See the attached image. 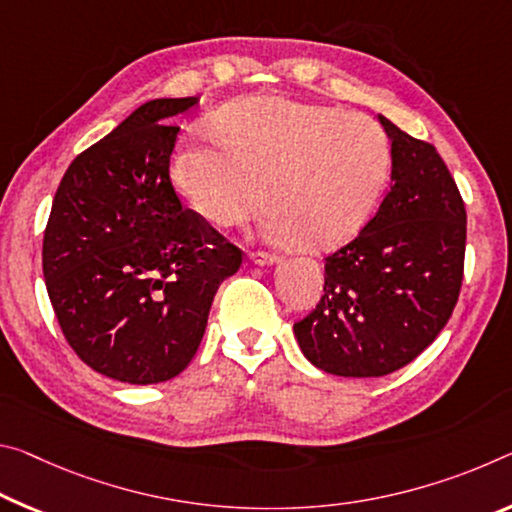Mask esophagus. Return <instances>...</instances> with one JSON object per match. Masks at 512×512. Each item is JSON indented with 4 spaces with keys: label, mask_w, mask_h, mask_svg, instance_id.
Instances as JSON below:
<instances>
[{
    "label": "esophagus",
    "mask_w": 512,
    "mask_h": 512,
    "mask_svg": "<svg viewBox=\"0 0 512 512\" xmlns=\"http://www.w3.org/2000/svg\"><path fill=\"white\" fill-rule=\"evenodd\" d=\"M248 259L253 264H259V266H266V264H273L275 262V255L266 253V250H250L248 253Z\"/></svg>",
    "instance_id": "esophagus-1"
}]
</instances>
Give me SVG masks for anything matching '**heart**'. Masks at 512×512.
I'll use <instances>...</instances> for the list:
<instances>
[{
    "instance_id": "heart-1",
    "label": "heart",
    "mask_w": 512,
    "mask_h": 512,
    "mask_svg": "<svg viewBox=\"0 0 512 512\" xmlns=\"http://www.w3.org/2000/svg\"><path fill=\"white\" fill-rule=\"evenodd\" d=\"M216 145L189 143L175 154L173 184L193 212L230 227L259 202L266 227L300 250H330L360 232L376 209L392 168L389 141L376 120L291 100L253 95L212 120Z\"/></svg>"
}]
</instances>
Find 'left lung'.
Masks as SVG:
<instances>
[{
  "instance_id": "left-lung-1",
  "label": "left lung",
  "mask_w": 512,
  "mask_h": 512,
  "mask_svg": "<svg viewBox=\"0 0 512 512\" xmlns=\"http://www.w3.org/2000/svg\"><path fill=\"white\" fill-rule=\"evenodd\" d=\"M392 141V180L376 216L326 257L314 310L294 323L314 367L346 378L387 376L435 342L458 303L467 214L431 143L378 116Z\"/></svg>"
}]
</instances>
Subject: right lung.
<instances>
[{
	"label": "right lung",
	"instance_id": "1",
	"mask_svg": "<svg viewBox=\"0 0 512 512\" xmlns=\"http://www.w3.org/2000/svg\"><path fill=\"white\" fill-rule=\"evenodd\" d=\"M198 97L145 102L77 154L56 189L43 275L81 362L129 385L182 373L241 250L182 205L170 180L177 113Z\"/></svg>",
	"mask_w": 512,
	"mask_h": 512
}]
</instances>
